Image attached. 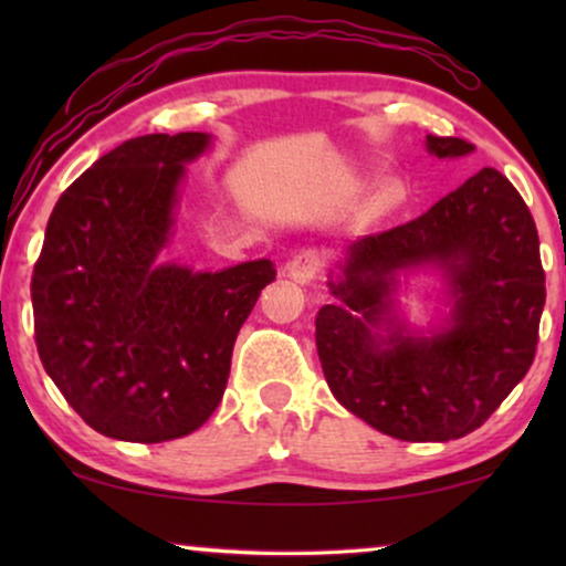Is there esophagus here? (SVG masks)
I'll return each instance as SVG.
<instances>
[{
  "mask_svg": "<svg viewBox=\"0 0 566 566\" xmlns=\"http://www.w3.org/2000/svg\"><path fill=\"white\" fill-rule=\"evenodd\" d=\"M319 270H322V258L319 252L314 250L293 254V258L285 262V273H289V277H293L296 283H312L314 277L319 275Z\"/></svg>",
  "mask_w": 566,
  "mask_h": 566,
  "instance_id": "obj_1",
  "label": "esophagus"
}]
</instances>
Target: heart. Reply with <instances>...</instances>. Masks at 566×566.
Returning <instances> with one entry per match:
<instances>
[{
  "label": "heart",
  "mask_w": 566,
  "mask_h": 566,
  "mask_svg": "<svg viewBox=\"0 0 566 566\" xmlns=\"http://www.w3.org/2000/svg\"><path fill=\"white\" fill-rule=\"evenodd\" d=\"M394 203H397V198H394V190H391V188H381V190H378V196H376V200H374V208H376L378 213L391 211Z\"/></svg>",
  "instance_id": "1"
}]
</instances>
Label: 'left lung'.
I'll return each mask as SVG.
<instances>
[{
  "label": "left lung",
  "mask_w": 566,
  "mask_h": 566,
  "mask_svg": "<svg viewBox=\"0 0 566 566\" xmlns=\"http://www.w3.org/2000/svg\"><path fill=\"white\" fill-rule=\"evenodd\" d=\"M432 157L474 144L428 136ZM438 269L449 310L440 328L408 327L398 275ZM538 231L505 175L484 167L430 211L347 247L329 275L335 304L316 314L332 394L384 436L446 443L484 424L528 374L546 304Z\"/></svg>",
  "instance_id": "1"
}]
</instances>
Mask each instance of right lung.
I'll return each mask as SVG.
<instances>
[{
    "mask_svg": "<svg viewBox=\"0 0 566 566\" xmlns=\"http://www.w3.org/2000/svg\"><path fill=\"white\" fill-rule=\"evenodd\" d=\"M211 136L149 134L99 157L53 208L33 270L45 374L90 428L128 443L198 430L227 389L270 260L200 273L161 262L185 165Z\"/></svg>",
    "mask_w": 566,
    "mask_h": 566,
    "instance_id": "add662e5",
    "label": "right lung"
}]
</instances>
